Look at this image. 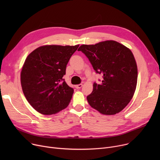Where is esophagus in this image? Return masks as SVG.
Listing matches in <instances>:
<instances>
[{"label": "esophagus", "instance_id": "obj_1", "mask_svg": "<svg viewBox=\"0 0 160 160\" xmlns=\"http://www.w3.org/2000/svg\"><path fill=\"white\" fill-rule=\"evenodd\" d=\"M82 83H80V84H78V85H75V88H77V89H80L82 87Z\"/></svg>", "mask_w": 160, "mask_h": 160}]
</instances>
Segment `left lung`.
Segmentation results:
<instances>
[{"label": "left lung", "mask_w": 160, "mask_h": 160, "mask_svg": "<svg viewBox=\"0 0 160 160\" xmlns=\"http://www.w3.org/2000/svg\"><path fill=\"white\" fill-rule=\"evenodd\" d=\"M84 54L96 73L102 75L100 84L93 83L87 97L89 105L104 115H115L130 102L138 81V67L131 50L115 41L82 45Z\"/></svg>", "instance_id": "1"}]
</instances>
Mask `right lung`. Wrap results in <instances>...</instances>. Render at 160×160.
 <instances>
[{
    "instance_id": "1",
    "label": "right lung",
    "mask_w": 160,
    "mask_h": 160,
    "mask_svg": "<svg viewBox=\"0 0 160 160\" xmlns=\"http://www.w3.org/2000/svg\"><path fill=\"white\" fill-rule=\"evenodd\" d=\"M78 47L42 46L27 56L21 72V86L28 102L39 113L55 114L71 102L74 89L63 77Z\"/></svg>"
}]
</instances>
